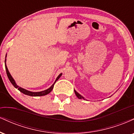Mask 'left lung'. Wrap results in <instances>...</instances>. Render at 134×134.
Returning a JSON list of instances; mask_svg holds the SVG:
<instances>
[{
  "mask_svg": "<svg viewBox=\"0 0 134 134\" xmlns=\"http://www.w3.org/2000/svg\"><path fill=\"white\" fill-rule=\"evenodd\" d=\"M74 92H75V94H76V96H77V98H79V99H84V98H83V97H82V96H81V95H80V94H79L77 93V92H76V91H75V90H74Z\"/></svg>",
  "mask_w": 134,
  "mask_h": 134,
  "instance_id": "obj_1",
  "label": "left lung"
}]
</instances>
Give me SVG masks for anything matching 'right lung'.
<instances>
[{"mask_svg": "<svg viewBox=\"0 0 134 134\" xmlns=\"http://www.w3.org/2000/svg\"><path fill=\"white\" fill-rule=\"evenodd\" d=\"M5 70H6V73H7V77H8L9 81H10V82L12 83V84L16 88H18V90L20 92H21V93H23V94H26V95H28V96H44V95L46 94H48V93H50V92L52 91V90H53V86H54V84L55 82H56L57 80L59 79L60 77V76H62V74H60L57 77V78L56 81H55V82L54 84H53V85L51 87H50L49 89H48V90H44L43 91H41V92H36V93H35V92H31V91H27L26 90H24V89L23 88H21V87H20L19 86H17V84H16V82H15L14 80L13 79V78L12 77L11 75L10 74V73H9L8 69H7V66H6V65L5 64Z\"/></svg>", "mask_w": 134, "mask_h": 134, "instance_id": "1", "label": "right lung"}]
</instances>
